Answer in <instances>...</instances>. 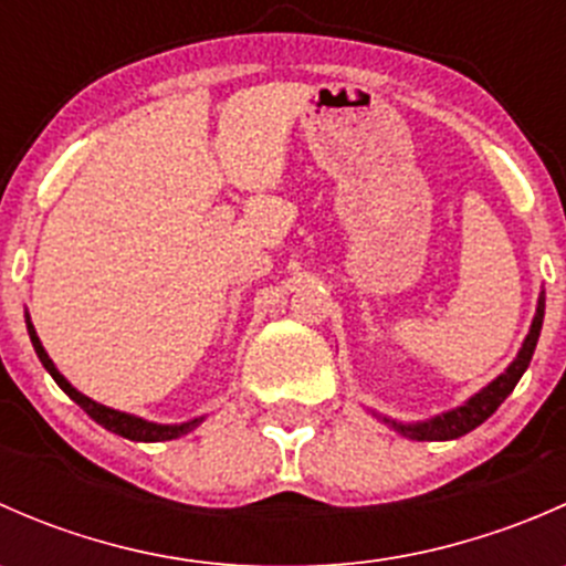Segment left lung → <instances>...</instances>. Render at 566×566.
Listing matches in <instances>:
<instances>
[{"instance_id":"8db88e82","label":"left lung","mask_w":566,"mask_h":566,"mask_svg":"<svg viewBox=\"0 0 566 566\" xmlns=\"http://www.w3.org/2000/svg\"><path fill=\"white\" fill-rule=\"evenodd\" d=\"M542 317H545V298L539 295V306H536L534 323H531L526 342H523L521 353H517V358L512 361V367L506 369L501 378H495L488 389H482L476 397L468 399L462 408L449 410V413L438 416V419H432V421H424V424H397V421H389V424L397 432H402V436L413 438V441H452V438H460V436H465V432L476 430V427L482 424L484 419H490V416L499 410V405L504 402L512 391H515L517 380H521L523 373L528 369L531 356H534L536 339H539Z\"/></svg>"}]
</instances>
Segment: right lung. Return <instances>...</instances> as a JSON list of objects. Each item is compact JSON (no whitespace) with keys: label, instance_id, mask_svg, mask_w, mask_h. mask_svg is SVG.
I'll return each instance as SVG.
<instances>
[{"label":"right lung","instance_id":"1","mask_svg":"<svg viewBox=\"0 0 566 566\" xmlns=\"http://www.w3.org/2000/svg\"><path fill=\"white\" fill-rule=\"evenodd\" d=\"M27 331H30L32 347H35L40 364H43V367L49 369V375H51V378H54V384L60 386V389L65 391L67 397H71L73 402H76L78 408H82L84 413L90 416V419H95L101 427H106V430L117 432V436L128 438V441H145V443H150V441H172V438L186 436L188 430H193V427H197L199 421H202V419H193V421H188V424H172V427H167V424H150V421H145V419H136V416L119 413V410H112V408H106V405L93 402V399L84 397V394H78L76 389H73L71 384H67L65 378H62L60 373H56L54 361H51V358L45 356L43 345H40V339H38V334H35V325L30 323V317H27Z\"/></svg>","mask_w":566,"mask_h":566}]
</instances>
